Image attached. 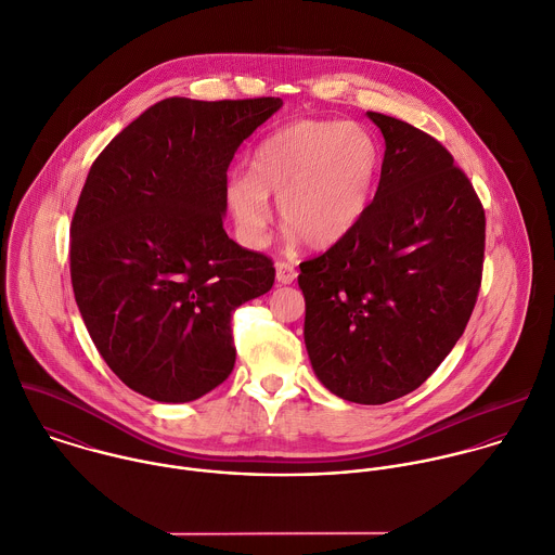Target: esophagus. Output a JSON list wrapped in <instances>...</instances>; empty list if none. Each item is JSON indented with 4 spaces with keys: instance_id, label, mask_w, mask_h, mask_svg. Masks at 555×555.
Returning a JSON list of instances; mask_svg holds the SVG:
<instances>
[{
    "instance_id": "34e87169",
    "label": "esophagus",
    "mask_w": 555,
    "mask_h": 555,
    "mask_svg": "<svg viewBox=\"0 0 555 555\" xmlns=\"http://www.w3.org/2000/svg\"><path fill=\"white\" fill-rule=\"evenodd\" d=\"M276 281H279L281 285L294 283V281H296V268H294L292 263H287V261H279V263H276Z\"/></svg>"
}]
</instances>
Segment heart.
I'll list each match as a JSON object with an SVG mask.
<instances>
[{
  "instance_id": "1",
  "label": "heart",
  "mask_w": 555,
  "mask_h": 555,
  "mask_svg": "<svg viewBox=\"0 0 555 555\" xmlns=\"http://www.w3.org/2000/svg\"><path fill=\"white\" fill-rule=\"evenodd\" d=\"M380 153L374 135L346 120H294L268 133L250 153V172L227 181V205L248 246H263L270 198L313 248L350 235L367 211Z\"/></svg>"
}]
</instances>
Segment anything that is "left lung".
<instances>
[{
    "label": "left lung",
    "mask_w": 555,
    "mask_h": 555,
    "mask_svg": "<svg viewBox=\"0 0 555 555\" xmlns=\"http://www.w3.org/2000/svg\"><path fill=\"white\" fill-rule=\"evenodd\" d=\"M367 116L385 138L376 196L350 235L300 263L298 285L318 380L341 400L385 404L426 383L465 333L487 220L439 140Z\"/></svg>",
    "instance_id": "left-lung-1"
}]
</instances>
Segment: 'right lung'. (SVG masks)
<instances>
[{"label":"right lung","mask_w":555,"mask_h":555,"mask_svg":"<svg viewBox=\"0 0 555 555\" xmlns=\"http://www.w3.org/2000/svg\"><path fill=\"white\" fill-rule=\"evenodd\" d=\"M279 96L164 99L94 159L70 222V283L107 367L155 402H192L235 365L233 311L274 266L224 227L227 170Z\"/></svg>","instance_id":"add662e5"}]
</instances>
